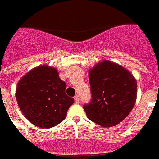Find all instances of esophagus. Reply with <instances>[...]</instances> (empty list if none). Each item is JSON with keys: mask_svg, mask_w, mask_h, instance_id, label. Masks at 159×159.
Returning <instances> with one entry per match:
<instances>
[{"mask_svg": "<svg viewBox=\"0 0 159 159\" xmlns=\"http://www.w3.org/2000/svg\"><path fill=\"white\" fill-rule=\"evenodd\" d=\"M74 100H75L76 103H79L80 102L79 96H78V95H75V96H74Z\"/></svg>", "mask_w": 159, "mask_h": 159, "instance_id": "34e87169", "label": "esophagus"}]
</instances>
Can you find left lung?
Instances as JSON below:
<instances>
[{"label":"left lung","mask_w":159,"mask_h":159,"mask_svg":"<svg viewBox=\"0 0 159 159\" xmlns=\"http://www.w3.org/2000/svg\"><path fill=\"white\" fill-rule=\"evenodd\" d=\"M91 100L83 105L86 116L102 126L110 127L124 120L133 109L137 83L126 68L105 60L89 72Z\"/></svg>","instance_id":"obj_1"}]
</instances>
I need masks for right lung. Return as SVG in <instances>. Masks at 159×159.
Segmentation results:
<instances>
[{"mask_svg": "<svg viewBox=\"0 0 159 159\" xmlns=\"http://www.w3.org/2000/svg\"><path fill=\"white\" fill-rule=\"evenodd\" d=\"M66 83L57 70L44 65L31 70L19 82L16 100L21 112L35 126L50 128L65 118L73 98L65 93Z\"/></svg>", "mask_w": 159, "mask_h": 159, "instance_id": "obj_1", "label": "right lung"}]
</instances>
